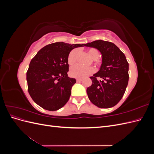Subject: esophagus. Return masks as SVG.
<instances>
[{"mask_svg": "<svg viewBox=\"0 0 154 154\" xmlns=\"http://www.w3.org/2000/svg\"><path fill=\"white\" fill-rule=\"evenodd\" d=\"M82 79L81 78H76V82H82Z\"/></svg>", "mask_w": 154, "mask_h": 154, "instance_id": "obj_1", "label": "esophagus"}]
</instances>
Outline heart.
I'll return each instance as SVG.
<instances>
[{"label": "heart", "mask_w": 154, "mask_h": 154, "mask_svg": "<svg viewBox=\"0 0 154 154\" xmlns=\"http://www.w3.org/2000/svg\"><path fill=\"white\" fill-rule=\"evenodd\" d=\"M87 53L92 60H96L99 57V53L96 49L90 48L87 50ZM78 51L73 49L69 53L67 58V62L70 66H72L77 62ZM95 70L93 67H83L79 65L72 67L70 70V74L74 78H83L94 72Z\"/></svg>", "instance_id": "obj_1"}]
</instances>
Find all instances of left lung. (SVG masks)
I'll return each instance as SVG.
<instances>
[{"instance_id": "8db88e82", "label": "left lung", "mask_w": 154, "mask_h": 154, "mask_svg": "<svg viewBox=\"0 0 154 154\" xmlns=\"http://www.w3.org/2000/svg\"><path fill=\"white\" fill-rule=\"evenodd\" d=\"M83 45L98 49L102 54L100 71L91 76L92 85L87 88L88 98L100 108L115 106L123 97L128 82V63L124 53L114 44L101 40ZM101 77L102 81L97 78Z\"/></svg>"}]
</instances>
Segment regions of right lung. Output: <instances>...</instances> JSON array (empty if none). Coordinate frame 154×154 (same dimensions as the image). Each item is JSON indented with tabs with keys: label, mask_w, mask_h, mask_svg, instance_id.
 I'll return each instance as SVG.
<instances>
[{
	"label": "right lung",
	"mask_w": 154,
	"mask_h": 154,
	"mask_svg": "<svg viewBox=\"0 0 154 154\" xmlns=\"http://www.w3.org/2000/svg\"><path fill=\"white\" fill-rule=\"evenodd\" d=\"M83 45L51 44L31 60L26 74L27 88L32 100L42 108L57 110L69 101L76 80L68 77V55L72 49Z\"/></svg>",
	"instance_id": "1"
}]
</instances>
